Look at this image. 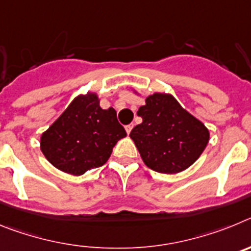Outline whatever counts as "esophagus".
I'll use <instances>...</instances> for the list:
<instances>
[{"label":"esophagus","instance_id":"34e87169","mask_svg":"<svg viewBox=\"0 0 251 251\" xmlns=\"http://www.w3.org/2000/svg\"><path fill=\"white\" fill-rule=\"evenodd\" d=\"M132 129H133V124H128V126H126V130H127L128 134H129Z\"/></svg>","mask_w":251,"mask_h":251}]
</instances>
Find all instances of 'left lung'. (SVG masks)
Returning <instances> with one entry per match:
<instances>
[{
	"instance_id": "8db88e82",
	"label": "left lung",
	"mask_w": 251,
	"mask_h": 251,
	"mask_svg": "<svg viewBox=\"0 0 251 251\" xmlns=\"http://www.w3.org/2000/svg\"><path fill=\"white\" fill-rule=\"evenodd\" d=\"M137 114L143 122L133 128L129 137L145 165L156 172H182L207 146L210 133L205 124L183 109L174 95H148Z\"/></svg>"
}]
</instances>
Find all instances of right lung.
<instances>
[{"instance_id":"obj_1","label":"right lung","mask_w":251,"mask_h":251,"mask_svg":"<svg viewBox=\"0 0 251 251\" xmlns=\"http://www.w3.org/2000/svg\"><path fill=\"white\" fill-rule=\"evenodd\" d=\"M126 136L117 112L101 109L98 95L88 93L77 95L41 134L40 148L57 170L80 176L103 166L115 143Z\"/></svg>"}]
</instances>
